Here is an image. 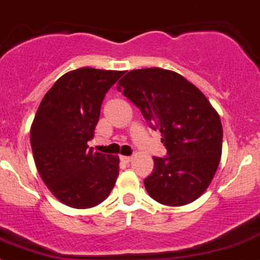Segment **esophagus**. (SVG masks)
Here are the masks:
<instances>
[{"label":"esophagus","mask_w":260,"mask_h":260,"mask_svg":"<svg viewBox=\"0 0 260 260\" xmlns=\"http://www.w3.org/2000/svg\"><path fill=\"white\" fill-rule=\"evenodd\" d=\"M120 160H122L123 163L129 164L131 161H132V157H131V156H120Z\"/></svg>","instance_id":"obj_1"}]
</instances>
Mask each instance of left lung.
Returning a JSON list of instances; mask_svg holds the SVG:
<instances>
[{
	"label": "left lung",
	"mask_w": 260,
	"mask_h": 260,
	"mask_svg": "<svg viewBox=\"0 0 260 260\" xmlns=\"http://www.w3.org/2000/svg\"><path fill=\"white\" fill-rule=\"evenodd\" d=\"M118 84V91L160 131L168 151L167 157H152L154 171L144 181L149 195L169 207L195 201L209 187L219 166V114L195 84L173 70H131Z\"/></svg>",
	"instance_id": "1"
}]
</instances>
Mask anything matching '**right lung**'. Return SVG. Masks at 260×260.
<instances>
[{"instance_id": "obj_1", "label": "right lung", "mask_w": 260, "mask_h": 260, "mask_svg": "<svg viewBox=\"0 0 260 260\" xmlns=\"http://www.w3.org/2000/svg\"><path fill=\"white\" fill-rule=\"evenodd\" d=\"M124 72L84 67L61 75L41 101L30 127L33 157L48 190L86 209L103 203L119 176L118 155L87 150L104 97Z\"/></svg>"}]
</instances>
